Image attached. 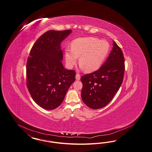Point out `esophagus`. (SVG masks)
Masks as SVG:
<instances>
[{
    "label": "esophagus",
    "mask_w": 152,
    "mask_h": 152,
    "mask_svg": "<svg viewBox=\"0 0 152 152\" xmlns=\"http://www.w3.org/2000/svg\"><path fill=\"white\" fill-rule=\"evenodd\" d=\"M80 75L78 74V73H77L76 75V79L77 80H80Z\"/></svg>",
    "instance_id": "esophagus-1"
}]
</instances>
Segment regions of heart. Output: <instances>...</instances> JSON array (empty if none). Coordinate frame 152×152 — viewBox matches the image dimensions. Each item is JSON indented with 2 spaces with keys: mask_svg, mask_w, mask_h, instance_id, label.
I'll use <instances>...</instances> for the list:
<instances>
[{
  "mask_svg": "<svg viewBox=\"0 0 152 152\" xmlns=\"http://www.w3.org/2000/svg\"><path fill=\"white\" fill-rule=\"evenodd\" d=\"M110 50V43L95 37H86L75 40L71 50L66 49V62L68 68H72L79 58L80 67L86 72L99 69L104 62Z\"/></svg>",
  "mask_w": 152,
  "mask_h": 152,
  "instance_id": "obj_1",
  "label": "heart"
}]
</instances>
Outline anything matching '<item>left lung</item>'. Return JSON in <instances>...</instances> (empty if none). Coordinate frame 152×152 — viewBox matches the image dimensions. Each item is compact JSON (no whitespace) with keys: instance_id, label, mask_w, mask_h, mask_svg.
Listing matches in <instances>:
<instances>
[{"instance_id":"1","label":"left lung","mask_w":152,"mask_h":152,"mask_svg":"<svg viewBox=\"0 0 152 152\" xmlns=\"http://www.w3.org/2000/svg\"><path fill=\"white\" fill-rule=\"evenodd\" d=\"M113 45L109 57L102 66L81 78L83 85L82 99L91 109H99L108 104L123 82L125 67L124 54L115 42Z\"/></svg>"}]
</instances>
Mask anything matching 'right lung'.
<instances>
[{
	"mask_svg": "<svg viewBox=\"0 0 152 152\" xmlns=\"http://www.w3.org/2000/svg\"><path fill=\"white\" fill-rule=\"evenodd\" d=\"M71 32H46L33 45L27 59V89L35 103L45 110H54L61 104L75 80V71L65 69L61 61V44Z\"/></svg>",
	"mask_w": 152,
	"mask_h": 152,
	"instance_id": "obj_1",
	"label": "right lung"
}]
</instances>
